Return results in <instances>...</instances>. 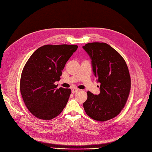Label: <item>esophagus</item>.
Listing matches in <instances>:
<instances>
[{
    "label": "esophagus",
    "mask_w": 152,
    "mask_h": 152,
    "mask_svg": "<svg viewBox=\"0 0 152 152\" xmlns=\"http://www.w3.org/2000/svg\"><path fill=\"white\" fill-rule=\"evenodd\" d=\"M79 91V89H78V88H73L72 89V93H75V92H77V91Z\"/></svg>",
    "instance_id": "obj_1"
}]
</instances>
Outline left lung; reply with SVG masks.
Wrapping results in <instances>:
<instances>
[{
    "mask_svg": "<svg viewBox=\"0 0 152 152\" xmlns=\"http://www.w3.org/2000/svg\"><path fill=\"white\" fill-rule=\"evenodd\" d=\"M83 48L91 59L94 75L100 83V94L88 91L83 107L92 119L106 121L118 115L127 100L131 90L128 67L121 56L106 43H88Z\"/></svg>",
    "mask_w": 152,
    "mask_h": 152,
    "instance_id": "obj_1",
    "label": "left lung"
}]
</instances>
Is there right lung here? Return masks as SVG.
Instances as JSON below:
<instances>
[{"label":"right lung","mask_w":152,"mask_h":152,"mask_svg":"<svg viewBox=\"0 0 152 152\" xmlns=\"http://www.w3.org/2000/svg\"><path fill=\"white\" fill-rule=\"evenodd\" d=\"M77 45H45L31 56L25 65L20 80V92L27 109L37 118L49 120L66 107L70 88H59L58 81L66 62Z\"/></svg>","instance_id":"obj_1"}]
</instances>
